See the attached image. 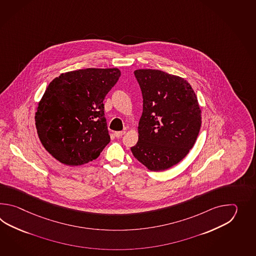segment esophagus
I'll use <instances>...</instances> for the list:
<instances>
[{"label":"esophagus","instance_id":"obj_1","mask_svg":"<svg viewBox=\"0 0 256 256\" xmlns=\"http://www.w3.org/2000/svg\"><path fill=\"white\" fill-rule=\"evenodd\" d=\"M126 134V130H120V132H114V136L117 138H120L122 136H124Z\"/></svg>","mask_w":256,"mask_h":256}]
</instances>
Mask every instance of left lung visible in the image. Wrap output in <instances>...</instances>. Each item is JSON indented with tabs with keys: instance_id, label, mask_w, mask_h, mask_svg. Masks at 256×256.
<instances>
[{
	"instance_id": "left-lung-1",
	"label": "left lung",
	"mask_w": 256,
	"mask_h": 256,
	"mask_svg": "<svg viewBox=\"0 0 256 256\" xmlns=\"http://www.w3.org/2000/svg\"><path fill=\"white\" fill-rule=\"evenodd\" d=\"M142 95L139 139L134 156L151 171L168 169L188 154L202 126V110L190 84L158 70L134 72Z\"/></svg>"
}]
</instances>
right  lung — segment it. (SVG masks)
Listing matches in <instances>:
<instances>
[{"mask_svg":"<svg viewBox=\"0 0 256 256\" xmlns=\"http://www.w3.org/2000/svg\"><path fill=\"white\" fill-rule=\"evenodd\" d=\"M120 76L118 68H86L66 72L49 83L36 126L44 147L60 163H88L109 144L104 100Z\"/></svg>","mask_w":256,"mask_h":256,"instance_id":"right-lung-1","label":"right lung"}]
</instances>
